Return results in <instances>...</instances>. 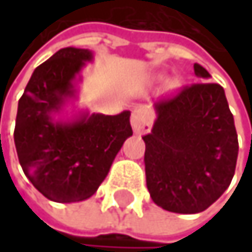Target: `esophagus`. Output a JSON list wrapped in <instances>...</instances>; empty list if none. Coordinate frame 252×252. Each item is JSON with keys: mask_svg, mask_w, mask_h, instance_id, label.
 <instances>
[{"mask_svg": "<svg viewBox=\"0 0 252 252\" xmlns=\"http://www.w3.org/2000/svg\"><path fill=\"white\" fill-rule=\"evenodd\" d=\"M131 126L135 134H146L152 128V117L143 108H135L131 114Z\"/></svg>", "mask_w": 252, "mask_h": 252, "instance_id": "1", "label": "esophagus"}]
</instances>
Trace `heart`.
<instances>
[{
    "label": "heart",
    "instance_id": "b5f03b06",
    "mask_svg": "<svg viewBox=\"0 0 252 252\" xmlns=\"http://www.w3.org/2000/svg\"><path fill=\"white\" fill-rule=\"evenodd\" d=\"M163 78H165V77H163V74H156V76L153 77V80H156V81H162ZM176 87H178V83H175V81L169 84V89H171V90H175Z\"/></svg>",
    "mask_w": 252,
    "mask_h": 252
}]
</instances>
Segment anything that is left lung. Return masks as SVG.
Segmentation results:
<instances>
[{
    "instance_id": "obj_1",
    "label": "left lung",
    "mask_w": 252,
    "mask_h": 252,
    "mask_svg": "<svg viewBox=\"0 0 252 252\" xmlns=\"http://www.w3.org/2000/svg\"><path fill=\"white\" fill-rule=\"evenodd\" d=\"M203 83L153 106L156 120L146 143V184L159 207L194 215L210 207L229 187L238 159V135L225 90L209 83V71L194 64Z\"/></svg>"
}]
</instances>
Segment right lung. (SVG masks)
Here are the masks:
<instances>
[{
    "label": "right lung",
    "mask_w": 252,
    "mask_h": 252,
    "mask_svg": "<svg viewBox=\"0 0 252 252\" xmlns=\"http://www.w3.org/2000/svg\"><path fill=\"white\" fill-rule=\"evenodd\" d=\"M94 54L63 48L40 64L19 100L14 144L27 179L46 198L77 203L90 198L106 178L124 141L132 135L129 111L118 115L67 108Z\"/></svg>",
    "instance_id": "1"
}]
</instances>
